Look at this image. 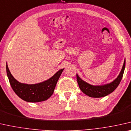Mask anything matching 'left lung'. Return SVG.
Segmentation results:
<instances>
[{
  "mask_svg": "<svg viewBox=\"0 0 131 131\" xmlns=\"http://www.w3.org/2000/svg\"><path fill=\"white\" fill-rule=\"evenodd\" d=\"M125 68V60L124 61L121 71L118 78L112 82L102 86L91 85L82 80L79 77V76L77 75V79L79 88L85 94L89 97H101L106 96L115 90L120 83L123 75H124Z\"/></svg>",
  "mask_w": 131,
  "mask_h": 131,
  "instance_id": "8db88e82",
  "label": "left lung"
}]
</instances>
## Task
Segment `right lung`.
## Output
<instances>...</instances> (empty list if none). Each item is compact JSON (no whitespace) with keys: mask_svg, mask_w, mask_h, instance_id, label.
Here are the masks:
<instances>
[{"mask_svg":"<svg viewBox=\"0 0 131 131\" xmlns=\"http://www.w3.org/2000/svg\"><path fill=\"white\" fill-rule=\"evenodd\" d=\"M63 69L59 70L52 78L42 83L28 85L16 81L12 75L6 65L7 75L12 88L20 98L29 102H42L49 98L53 94L56 83Z\"/></svg>","mask_w":131,"mask_h":131,"instance_id":"add662e5","label":"right lung"}]
</instances>
